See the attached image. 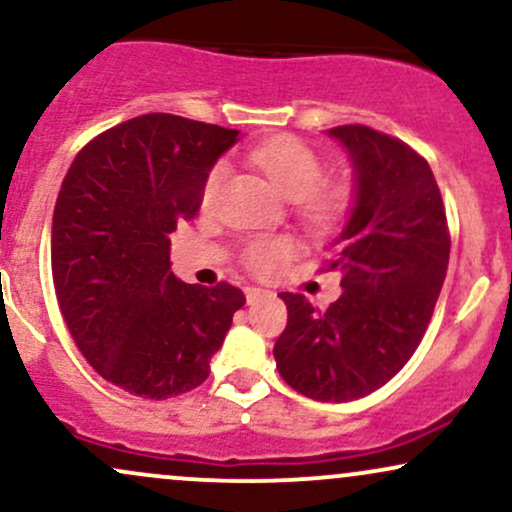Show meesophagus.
<instances>
[{
  "label": "esophagus",
  "instance_id": "obj_1",
  "mask_svg": "<svg viewBox=\"0 0 512 512\" xmlns=\"http://www.w3.org/2000/svg\"><path fill=\"white\" fill-rule=\"evenodd\" d=\"M262 296H267V291H264V289H255V286H248V289H245V298H248V305L257 303Z\"/></svg>",
  "mask_w": 512,
  "mask_h": 512
}]
</instances>
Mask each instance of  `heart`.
Segmentation results:
<instances>
[{
  "instance_id": "obj_1",
  "label": "heart",
  "mask_w": 512,
  "mask_h": 512,
  "mask_svg": "<svg viewBox=\"0 0 512 512\" xmlns=\"http://www.w3.org/2000/svg\"><path fill=\"white\" fill-rule=\"evenodd\" d=\"M250 161L274 182L276 190L291 202L310 223H330L342 216L349 202V192L342 185H320L325 178V161L293 137H274L252 149ZM228 175L226 163H216L204 182V204H209L221 190ZM291 255V243L286 238H257L250 240L243 250L245 267L255 274H269L279 267L281 260Z\"/></svg>"
}]
</instances>
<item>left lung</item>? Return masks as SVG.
<instances>
[{
    "mask_svg": "<svg viewBox=\"0 0 512 512\" xmlns=\"http://www.w3.org/2000/svg\"><path fill=\"white\" fill-rule=\"evenodd\" d=\"M354 168V207L327 269L342 296L317 310L281 293L289 322L274 344L281 378L317 402H354L402 370L424 337L450 260L443 199L426 158L363 125L327 129Z\"/></svg>",
    "mask_w": 512,
    "mask_h": 512,
    "instance_id": "1",
    "label": "left lung"
}]
</instances>
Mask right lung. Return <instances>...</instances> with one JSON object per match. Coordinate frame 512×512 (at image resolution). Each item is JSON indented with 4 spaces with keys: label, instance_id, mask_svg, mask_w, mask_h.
Wrapping results in <instances>:
<instances>
[{
    "label": "right lung",
    "instance_id": "add662e5",
    "mask_svg": "<svg viewBox=\"0 0 512 512\" xmlns=\"http://www.w3.org/2000/svg\"><path fill=\"white\" fill-rule=\"evenodd\" d=\"M238 129L149 113L98 134L74 158L52 216L57 303L108 383L168 399L209 378L243 291L185 284L170 236L195 219L209 170Z\"/></svg>",
    "mask_w": 512,
    "mask_h": 512
}]
</instances>
